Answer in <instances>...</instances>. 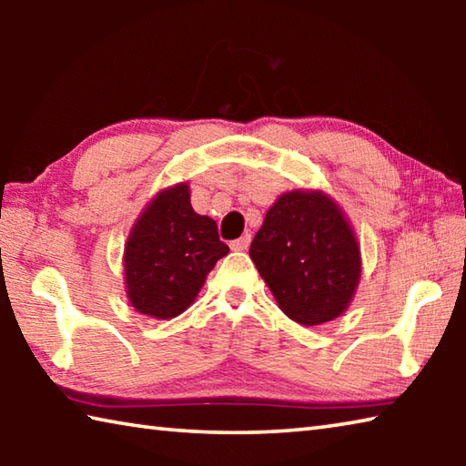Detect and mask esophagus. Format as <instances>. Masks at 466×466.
Masks as SVG:
<instances>
[{
  "label": "esophagus",
  "instance_id": "obj_1",
  "mask_svg": "<svg viewBox=\"0 0 466 466\" xmlns=\"http://www.w3.org/2000/svg\"><path fill=\"white\" fill-rule=\"evenodd\" d=\"M248 244H250V234H242L240 238H236V240L230 242V248L232 250H247Z\"/></svg>",
  "mask_w": 466,
  "mask_h": 466
}]
</instances>
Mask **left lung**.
Here are the masks:
<instances>
[{
    "instance_id": "1",
    "label": "left lung",
    "mask_w": 466,
    "mask_h": 466,
    "mask_svg": "<svg viewBox=\"0 0 466 466\" xmlns=\"http://www.w3.org/2000/svg\"><path fill=\"white\" fill-rule=\"evenodd\" d=\"M250 258L279 309L314 327L341 314L360 281V247L330 197L281 195L250 242Z\"/></svg>"
}]
</instances>
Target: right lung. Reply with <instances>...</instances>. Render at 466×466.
<instances>
[{"instance_id": "obj_1", "label": "right lung", "mask_w": 466, "mask_h": 466, "mask_svg": "<svg viewBox=\"0 0 466 466\" xmlns=\"http://www.w3.org/2000/svg\"><path fill=\"white\" fill-rule=\"evenodd\" d=\"M228 252L214 219L195 214L188 185L157 193L125 247V279L133 309L160 320L178 317Z\"/></svg>"}]
</instances>
